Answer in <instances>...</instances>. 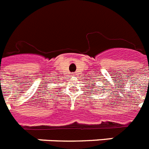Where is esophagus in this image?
<instances>
[{"mask_svg": "<svg viewBox=\"0 0 149 149\" xmlns=\"http://www.w3.org/2000/svg\"><path fill=\"white\" fill-rule=\"evenodd\" d=\"M76 74H76V73H73V74H72V75H73V76H75Z\"/></svg>", "mask_w": 149, "mask_h": 149, "instance_id": "1", "label": "esophagus"}]
</instances>
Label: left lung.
<instances>
[{
  "label": "left lung",
  "instance_id": "obj_1",
  "mask_svg": "<svg viewBox=\"0 0 149 149\" xmlns=\"http://www.w3.org/2000/svg\"><path fill=\"white\" fill-rule=\"evenodd\" d=\"M98 91H99V90H98ZM96 93H97V92H96Z\"/></svg>",
  "mask_w": 149,
  "mask_h": 149
}]
</instances>
